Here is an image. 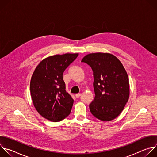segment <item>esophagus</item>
I'll return each instance as SVG.
<instances>
[{
	"label": "esophagus",
	"instance_id": "1",
	"mask_svg": "<svg viewBox=\"0 0 157 157\" xmlns=\"http://www.w3.org/2000/svg\"><path fill=\"white\" fill-rule=\"evenodd\" d=\"M81 96V93H78V94H75V96H76V98H79Z\"/></svg>",
	"mask_w": 157,
	"mask_h": 157
}]
</instances>
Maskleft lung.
<instances>
[{
  "instance_id": "1",
  "label": "left lung",
  "mask_w": 157,
  "mask_h": 157,
  "mask_svg": "<svg viewBox=\"0 0 157 157\" xmlns=\"http://www.w3.org/2000/svg\"><path fill=\"white\" fill-rule=\"evenodd\" d=\"M81 62L93 71L94 101L89 104L91 114L102 121L116 118L123 110L129 98V81L121 62L107 53H90Z\"/></svg>"
}]
</instances>
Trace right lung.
<instances>
[{"label": "right lung", "instance_id": "right-lung-1", "mask_svg": "<svg viewBox=\"0 0 157 157\" xmlns=\"http://www.w3.org/2000/svg\"><path fill=\"white\" fill-rule=\"evenodd\" d=\"M78 53L56 55L43 59L35 68L30 81V93L38 113L52 122L68 116L74 100L66 91L63 79L64 70Z\"/></svg>", "mask_w": 157, "mask_h": 157}]
</instances>
